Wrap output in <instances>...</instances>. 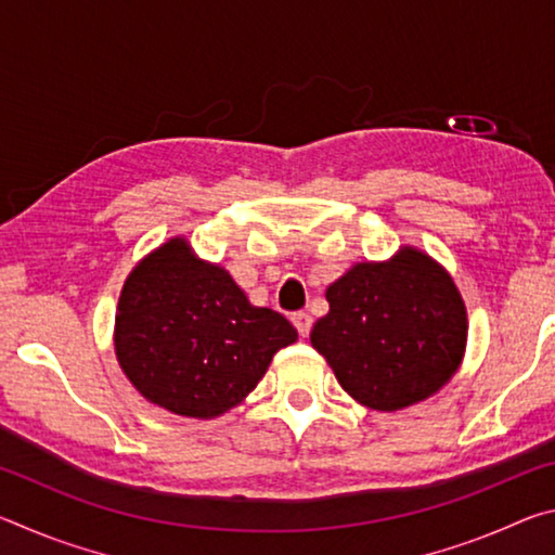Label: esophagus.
I'll return each mask as SVG.
<instances>
[{
	"instance_id": "obj_1",
	"label": "esophagus",
	"mask_w": 555,
	"mask_h": 555,
	"mask_svg": "<svg viewBox=\"0 0 555 555\" xmlns=\"http://www.w3.org/2000/svg\"><path fill=\"white\" fill-rule=\"evenodd\" d=\"M291 321H294V325H296V331H298V335L300 337H308V333H311V327H313V318L308 315V313H294V318H291Z\"/></svg>"
}]
</instances>
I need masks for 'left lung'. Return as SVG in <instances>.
Returning a JSON list of instances; mask_svg holds the SVG:
<instances>
[{
	"instance_id": "obj_1",
	"label": "left lung",
	"mask_w": 555,
	"mask_h": 555,
	"mask_svg": "<svg viewBox=\"0 0 555 555\" xmlns=\"http://www.w3.org/2000/svg\"><path fill=\"white\" fill-rule=\"evenodd\" d=\"M325 298L331 311L313 325L311 343L364 406H411L443 387L463 360L465 304L424 251L406 247L389 264H357Z\"/></svg>"
}]
</instances>
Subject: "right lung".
<instances>
[{"label": "right lung", "instance_id": "obj_1", "mask_svg": "<svg viewBox=\"0 0 555 555\" xmlns=\"http://www.w3.org/2000/svg\"><path fill=\"white\" fill-rule=\"evenodd\" d=\"M296 327L251 306L228 271L171 240L131 271L117 306L115 347L129 382L181 416H220L264 377Z\"/></svg>", "mask_w": 555, "mask_h": 555}]
</instances>
